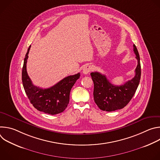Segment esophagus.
Returning <instances> with one entry per match:
<instances>
[{"label":"esophagus","instance_id":"1","mask_svg":"<svg viewBox=\"0 0 160 160\" xmlns=\"http://www.w3.org/2000/svg\"><path fill=\"white\" fill-rule=\"evenodd\" d=\"M92 70V66L91 65H87L84 67V68L83 69V73L84 75H87L88 74L89 72H90Z\"/></svg>","mask_w":160,"mask_h":160}]
</instances>
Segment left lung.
<instances>
[{
  "label": "left lung",
  "mask_w": 160,
  "mask_h": 160,
  "mask_svg": "<svg viewBox=\"0 0 160 160\" xmlns=\"http://www.w3.org/2000/svg\"><path fill=\"white\" fill-rule=\"evenodd\" d=\"M133 51L138 60L135 75L123 85H114L104 75L99 72L90 73L94 82V99L99 108L102 111H113L123 108L130 102L138 88L141 75L139 54L133 44Z\"/></svg>",
  "instance_id": "left-lung-1"
}]
</instances>
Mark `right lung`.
Instances as JSON below:
<instances>
[{"label": "right lung", "instance_id": "add662e5", "mask_svg": "<svg viewBox=\"0 0 160 160\" xmlns=\"http://www.w3.org/2000/svg\"><path fill=\"white\" fill-rule=\"evenodd\" d=\"M31 45L25 55L22 70V82L25 92L35 108L49 115L62 112L70 101V91L80 78V73L68 76L56 85L48 88H42L33 85L27 72V62Z\"/></svg>", "mask_w": 160, "mask_h": 160}]
</instances>
